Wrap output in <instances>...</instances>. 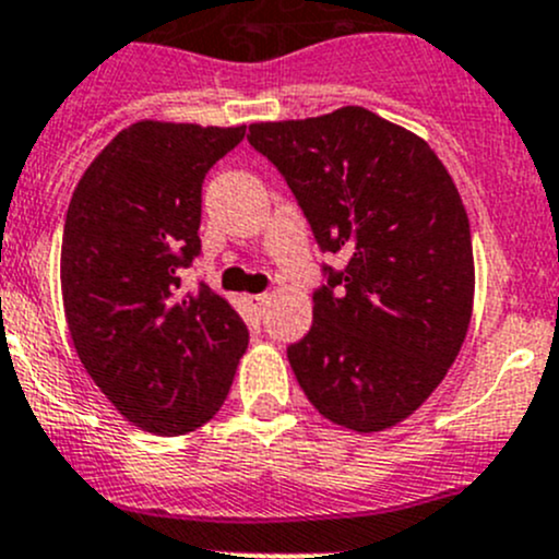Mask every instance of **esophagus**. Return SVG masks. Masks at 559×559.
<instances>
[{
	"instance_id": "esophagus-1",
	"label": "esophagus",
	"mask_w": 559,
	"mask_h": 559,
	"mask_svg": "<svg viewBox=\"0 0 559 559\" xmlns=\"http://www.w3.org/2000/svg\"><path fill=\"white\" fill-rule=\"evenodd\" d=\"M267 300H270L267 295H248L246 297V302L253 308V311H262V308L267 306Z\"/></svg>"
}]
</instances>
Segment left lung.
I'll return each mask as SVG.
<instances>
[{
  "label": "left lung",
  "instance_id": "8db88e82",
  "mask_svg": "<svg viewBox=\"0 0 559 559\" xmlns=\"http://www.w3.org/2000/svg\"><path fill=\"white\" fill-rule=\"evenodd\" d=\"M248 143L295 194L321 253L313 324L286 348L313 408L379 432L452 368L473 306L471 224L430 145L365 107L251 123Z\"/></svg>",
  "mask_w": 559,
  "mask_h": 559
}]
</instances>
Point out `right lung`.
<instances>
[{"instance_id":"1","label":"right lung","mask_w":559,"mask_h":559,"mask_svg":"<svg viewBox=\"0 0 559 559\" xmlns=\"http://www.w3.org/2000/svg\"><path fill=\"white\" fill-rule=\"evenodd\" d=\"M246 127L138 121L88 165L67 207L61 292L83 368L132 425L183 436L227 400L248 326L205 281L202 183Z\"/></svg>"}]
</instances>
